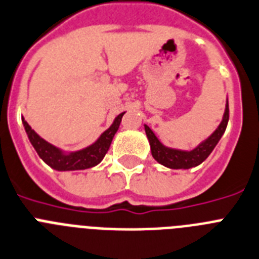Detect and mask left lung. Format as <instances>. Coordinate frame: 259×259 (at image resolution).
Listing matches in <instances>:
<instances>
[{"label": "left lung", "mask_w": 259, "mask_h": 259, "mask_svg": "<svg viewBox=\"0 0 259 259\" xmlns=\"http://www.w3.org/2000/svg\"><path fill=\"white\" fill-rule=\"evenodd\" d=\"M229 122V102L226 101V106H225V113L222 117V121L218 125V127L214 130L213 133L210 134L206 140L199 142L193 150H181V149L167 148L157 138L154 132L149 127L148 125L145 126V133L149 140L150 145V150L153 158L161 165L169 167V169H191L195 166L201 165L210 153L214 150L217 146L218 141L221 137L224 136L226 126Z\"/></svg>", "instance_id": "8db88e82"}]
</instances>
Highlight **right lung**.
I'll return each mask as SVG.
<instances>
[{
    "label": "right lung",
    "instance_id": "obj_1",
    "mask_svg": "<svg viewBox=\"0 0 259 259\" xmlns=\"http://www.w3.org/2000/svg\"><path fill=\"white\" fill-rule=\"evenodd\" d=\"M123 114H125V111L117 115L110 127L105 130L93 144L74 151H66L64 149L57 148V146L44 140L42 137H39L34 130L31 129L30 125L25 121L24 117H22V125H24L30 144L33 145V148L39 155V158L46 165H49L52 169L58 170V171H71V170L90 169V167L98 165L104 159L105 154L108 153L109 148H110L111 141L114 138V134L118 130Z\"/></svg>",
    "mask_w": 259,
    "mask_h": 259
}]
</instances>
